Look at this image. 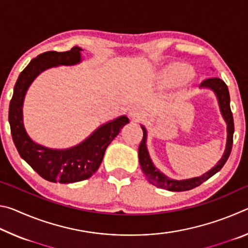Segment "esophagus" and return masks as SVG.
Instances as JSON below:
<instances>
[{
    "instance_id": "34e87169",
    "label": "esophagus",
    "mask_w": 248,
    "mask_h": 248,
    "mask_svg": "<svg viewBox=\"0 0 248 248\" xmlns=\"http://www.w3.org/2000/svg\"><path fill=\"white\" fill-rule=\"evenodd\" d=\"M141 115H142V112L140 110V108L138 106H132L129 109V116L134 120H139L141 118Z\"/></svg>"
}]
</instances>
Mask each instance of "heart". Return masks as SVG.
<instances>
[{"mask_svg": "<svg viewBox=\"0 0 248 248\" xmlns=\"http://www.w3.org/2000/svg\"><path fill=\"white\" fill-rule=\"evenodd\" d=\"M192 70L185 64H174L167 68L162 74L163 84L167 87H178L184 85L192 78Z\"/></svg>", "mask_w": 248, "mask_h": 248, "instance_id": "b5f03b06", "label": "heart"}]
</instances>
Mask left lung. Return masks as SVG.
Listing matches in <instances>:
<instances>
[{"label":"left lung","instance_id":"obj_1","mask_svg":"<svg viewBox=\"0 0 248 248\" xmlns=\"http://www.w3.org/2000/svg\"><path fill=\"white\" fill-rule=\"evenodd\" d=\"M201 87H209L215 91L217 94V97L219 99V105L221 108V112L223 115L224 119L228 124V142H226V148L223 156L219 161V163L213 167L211 170H209L208 173L203 174L200 177H195L191 179L186 180H173L166 177L164 174H162L157 169H155L152 161L149 156L148 150L145 146V139H146V131L145 129L142 127L143 130V138L139 145V159H140V165L141 169L143 170L146 179L149 180L150 184L154 185V186L163 188V189H167L170 191H186L194 189V188L198 187L199 185L202 184L205 180H208L210 177H212L213 175L217 173L222 167L224 166L225 162L228 161V158L232 151L233 145V133H234V120H233V114L231 111L230 107V93L228 85L224 83L223 79L220 78H205L204 81L201 82Z\"/></svg>","mask_w":248,"mask_h":248}]
</instances>
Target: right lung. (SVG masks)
<instances>
[{
	"label": "right lung",
	"instance_id": "obj_1",
	"mask_svg": "<svg viewBox=\"0 0 248 248\" xmlns=\"http://www.w3.org/2000/svg\"><path fill=\"white\" fill-rule=\"evenodd\" d=\"M82 49L74 47L69 51H47L32 59L20 72L14 86L8 108V121L14 144L20 157L44 179L52 183L69 184L90 178L98 170L105 150L129 123L121 116L102 125L81 144L68 150H51L36 144L27 136L23 124V100L28 86L44 70L56 65H72L81 61Z\"/></svg>",
	"mask_w": 248,
	"mask_h": 248
}]
</instances>
